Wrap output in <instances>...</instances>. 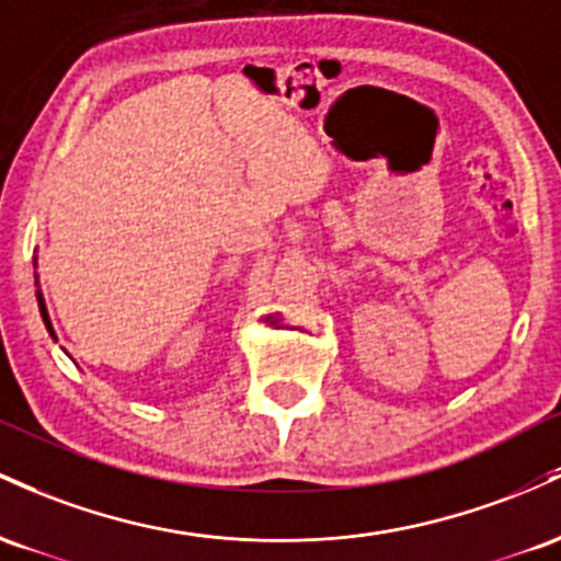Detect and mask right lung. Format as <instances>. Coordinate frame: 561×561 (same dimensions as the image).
Returning a JSON list of instances; mask_svg holds the SVG:
<instances>
[{
  "label": "right lung",
  "instance_id": "obj_1",
  "mask_svg": "<svg viewBox=\"0 0 561 561\" xmlns=\"http://www.w3.org/2000/svg\"><path fill=\"white\" fill-rule=\"evenodd\" d=\"M34 267H36V256H34ZM36 278H39V275H36ZM36 286H39V280H36ZM36 301H39V312H42V320H44V325H47L49 336H53V339H58V336H55V329H53V320H49L47 305H44V297H42V288H36Z\"/></svg>",
  "mask_w": 561,
  "mask_h": 561
}]
</instances>
